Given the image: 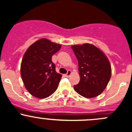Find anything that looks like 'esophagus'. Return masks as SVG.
<instances>
[{
    "instance_id": "esophagus-1",
    "label": "esophagus",
    "mask_w": 132,
    "mask_h": 132,
    "mask_svg": "<svg viewBox=\"0 0 132 132\" xmlns=\"http://www.w3.org/2000/svg\"><path fill=\"white\" fill-rule=\"evenodd\" d=\"M71 74V71H70V70H68V72H67V73L65 74V77H69Z\"/></svg>"
}]
</instances>
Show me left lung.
Wrapping results in <instances>:
<instances>
[{"label":"left lung","mask_w":132,"mask_h":132,"mask_svg":"<svg viewBox=\"0 0 132 132\" xmlns=\"http://www.w3.org/2000/svg\"><path fill=\"white\" fill-rule=\"evenodd\" d=\"M78 60L79 83L74 86L75 91L85 98H91L104 91L111 77V66L103 52L89 43L73 45Z\"/></svg>","instance_id":"obj_1"}]
</instances>
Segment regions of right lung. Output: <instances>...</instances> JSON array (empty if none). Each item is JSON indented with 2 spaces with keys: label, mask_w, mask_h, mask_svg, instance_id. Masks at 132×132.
Instances as JSON below:
<instances>
[{
  "label": "right lung",
  "mask_w": 132,
  "mask_h": 132,
  "mask_svg": "<svg viewBox=\"0 0 132 132\" xmlns=\"http://www.w3.org/2000/svg\"><path fill=\"white\" fill-rule=\"evenodd\" d=\"M61 45L45 38L30 45L22 61L20 73L26 89L38 98L50 96L57 89L62 75L52 61Z\"/></svg>",
  "instance_id": "1"
}]
</instances>
